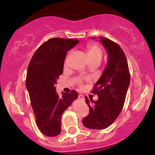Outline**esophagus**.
Segmentation results:
<instances>
[{
  "label": "esophagus",
  "instance_id": "1",
  "mask_svg": "<svg viewBox=\"0 0 155 155\" xmlns=\"http://www.w3.org/2000/svg\"><path fill=\"white\" fill-rule=\"evenodd\" d=\"M78 98H79V101H85V97H84V96L82 94H79V96H78Z\"/></svg>",
  "mask_w": 155,
  "mask_h": 155
}]
</instances>
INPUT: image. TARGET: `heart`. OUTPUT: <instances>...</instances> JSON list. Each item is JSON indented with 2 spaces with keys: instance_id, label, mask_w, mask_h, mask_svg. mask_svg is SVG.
Returning <instances> with one entry per match:
<instances>
[{
  "instance_id": "b5f03b06",
  "label": "heart",
  "mask_w": 155,
  "mask_h": 155,
  "mask_svg": "<svg viewBox=\"0 0 155 155\" xmlns=\"http://www.w3.org/2000/svg\"><path fill=\"white\" fill-rule=\"evenodd\" d=\"M87 55L89 61H100L103 57V51L101 48L95 44L88 45L87 47Z\"/></svg>"
}]
</instances>
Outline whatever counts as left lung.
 <instances>
[{
  "label": "left lung",
  "instance_id": "1",
  "mask_svg": "<svg viewBox=\"0 0 155 155\" xmlns=\"http://www.w3.org/2000/svg\"><path fill=\"white\" fill-rule=\"evenodd\" d=\"M100 40L107 50L109 59L91 91L97 94L98 100H91L90 102L85 97L89 114L82 120L85 127L95 130L105 129L118 118L124 107L130 79L127 61L119 45L103 37Z\"/></svg>",
  "mask_w": 155,
  "mask_h": 155
}]
</instances>
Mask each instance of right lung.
Wrapping results in <instances>:
<instances>
[{"label": "right lung", "instance_id": "right-lung-1", "mask_svg": "<svg viewBox=\"0 0 155 155\" xmlns=\"http://www.w3.org/2000/svg\"><path fill=\"white\" fill-rule=\"evenodd\" d=\"M78 43L75 39H49L37 48L29 63L26 87L37 125L47 137L60 134L62 114L78 97L74 90L70 94L62 92L59 97L54 86L63 73L67 52Z\"/></svg>", "mask_w": 155, "mask_h": 155}]
</instances>
